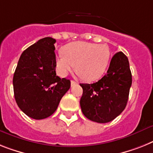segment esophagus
Returning a JSON list of instances; mask_svg holds the SVG:
<instances>
[{"label": "esophagus", "mask_w": 153, "mask_h": 153, "mask_svg": "<svg viewBox=\"0 0 153 153\" xmlns=\"http://www.w3.org/2000/svg\"><path fill=\"white\" fill-rule=\"evenodd\" d=\"M77 84H78V82H75V81H74V80L71 81V86L76 85Z\"/></svg>", "instance_id": "34e87169"}]
</instances>
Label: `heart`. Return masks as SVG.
<instances>
[{"label": "heart", "mask_w": 153, "mask_h": 153, "mask_svg": "<svg viewBox=\"0 0 153 153\" xmlns=\"http://www.w3.org/2000/svg\"><path fill=\"white\" fill-rule=\"evenodd\" d=\"M64 53L56 57L57 73L65 77L74 68L83 79L93 81L99 79L106 70L110 51L105 45L77 41L66 45Z\"/></svg>", "instance_id": "obj_1"}]
</instances>
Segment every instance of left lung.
<instances>
[{"label": "left lung", "mask_w": 153, "mask_h": 153, "mask_svg": "<svg viewBox=\"0 0 153 153\" xmlns=\"http://www.w3.org/2000/svg\"><path fill=\"white\" fill-rule=\"evenodd\" d=\"M131 82L128 57L122 52L117 53L102 79L92 84H80L83 114L88 120L102 124L115 119L126 107Z\"/></svg>", "instance_id": "obj_1"}]
</instances>
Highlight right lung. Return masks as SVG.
Masks as SVG:
<instances>
[{
  "instance_id": "add662e5",
  "label": "right lung",
  "mask_w": 153,
  "mask_h": 153,
  "mask_svg": "<svg viewBox=\"0 0 153 153\" xmlns=\"http://www.w3.org/2000/svg\"><path fill=\"white\" fill-rule=\"evenodd\" d=\"M51 37H45L23 51L13 77L14 95L24 114L42 120L56 111L70 80L56 74V55Z\"/></svg>"
}]
</instances>
